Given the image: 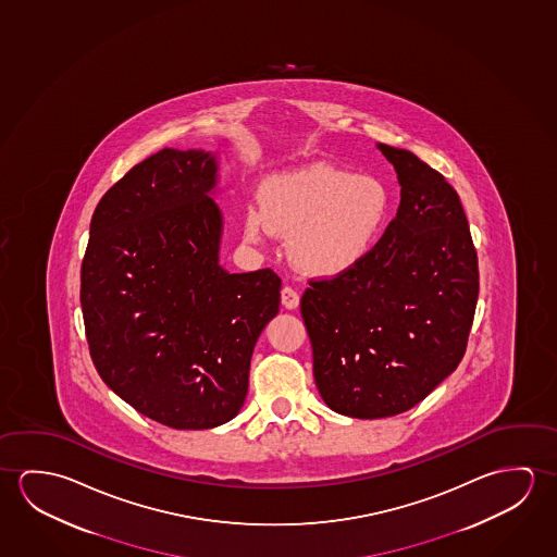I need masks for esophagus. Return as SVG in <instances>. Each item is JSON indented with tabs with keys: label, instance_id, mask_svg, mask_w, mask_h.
Wrapping results in <instances>:
<instances>
[{
	"label": "esophagus",
	"instance_id": "obj_1",
	"mask_svg": "<svg viewBox=\"0 0 557 557\" xmlns=\"http://www.w3.org/2000/svg\"><path fill=\"white\" fill-rule=\"evenodd\" d=\"M281 301H283L284 308L296 309L300 306V296L290 286H284L283 290H281Z\"/></svg>",
	"mask_w": 557,
	"mask_h": 557
}]
</instances>
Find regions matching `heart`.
<instances>
[{
    "instance_id": "1",
    "label": "heart",
    "mask_w": 557,
    "mask_h": 557,
    "mask_svg": "<svg viewBox=\"0 0 557 557\" xmlns=\"http://www.w3.org/2000/svg\"><path fill=\"white\" fill-rule=\"evenodd\" d=\"M388 212L391 195L377 177L309 164L261 182L259 207H248L244 234L253 244L290 236L288 256L301 273L336 278L370 256Z\"/></svg>"
}]
</instances>
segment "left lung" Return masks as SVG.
Masks as SVG:
<instances>
[{"instance_id":"left-lung-1","label":"left lung","mask_w":557,"mask_h":557,"mask_svg":"<svg viewBox=\"0 0 557 557\" xmlns=\"http://www.w3.org/2000/svg\"><path fill=\"white\" fill-rule=\"evenodd\" d=\"M377 149L397 172V216L363 263L311 281L300 304L319 395L362 420L407 412L457 370L478 301L459 195L414 152Z\"/></svg>"}]
</instances>
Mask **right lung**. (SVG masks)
Wrapping results in <instances>:
<instances>
[{
  "instance_id": "add662e5",
  "label": "right lung",
  "mask_w": 557,
  "mask_h": 557,
  "mask_svg": "<svg viewBox=\"0 0 557 557\" xmlns=\"http://www.w3.org/2000/svg\"><path fill=\"white\" fill-rule=\"evenodd\" d=\"M219 160L162 149L95 209L81 308L98 375L137 412L174 430L226 424L248 395L257 338L278 313L271 269L219 263Z\"/></svg>"
}]
</instances>
